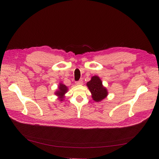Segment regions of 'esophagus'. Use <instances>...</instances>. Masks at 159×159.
<instances>
[{
	"mask_svg": "<svg viewBox=\"0 0 159 159\" xmlns=\"http://www.w3.org/2000/svg\"><path fill=\"white\" fill-rule=\"evenodd\" d=\"M82 83H83L82 80H79V81L75 82V84H77V85H81V84H82Z\"/></svg>",
	"mask_w": 159,
	"mask_h": 159,
	"instance_id": "obj_1",
	"label": "esophagus"
}]
</instances>
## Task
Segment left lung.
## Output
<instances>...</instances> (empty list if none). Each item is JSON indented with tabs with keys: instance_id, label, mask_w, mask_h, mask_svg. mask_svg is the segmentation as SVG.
<instances>
[{
	"instance_id": "left-lung-1",
	"label": "left lung",
	"mask_w": 159,
	"mask_h": 159,
	"mask_svg": "<svg viewBox=\"0 0 159 159\" xmlns=\"http://www.w3.org/2000/svg\"><path fill=\"white\" fill-rule=\"evenodd\" d=\"M87 86L92 94V98L96 102L101 101L107 95V89L102 86L101 80L97 76H93L87 83Z\"/></svg>"
}]
</instances>
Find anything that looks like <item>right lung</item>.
I'll return each instance as SVG.
<instances>
[{
	"label": "right lung",
	"mask_w": 159,
	"mask_h": 159,
	"mask_svg": "<svg viewBox=\"0 0 159 159\" xmlns=\"http://www.w3.org/2000/svg\"><path fill=\"white\" fill-rule=\"evenodd\" d=\"M58 89H58L57 92H55V95L59 97L61 101H62V98H64V95L67 92V91H68V88L62 84H60L59 86H58Z\"/></svg>",
	"instance_id": "right-lung-1"
}]
</instances>
